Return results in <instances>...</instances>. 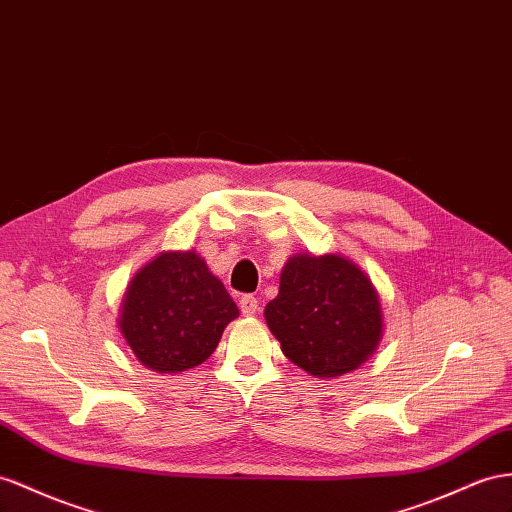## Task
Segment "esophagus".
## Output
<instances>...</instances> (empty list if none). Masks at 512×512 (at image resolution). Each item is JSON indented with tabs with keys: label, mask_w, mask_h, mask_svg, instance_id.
Returning <instances> with one entry per match:
<instances>
[{
	"label": "esophagus",
	"mask_w": 512,
	"mask_h": 512,
	"mask_svg": "<svg viewBox=\"0 0 512 512\" xmlns=\"http://www.w3.org/2000/svg\"><path fill=\"white\" fill-rule=\"evenodd\" d=\"M240 311L244 313V316H255V313L259 311V303L257 298L253 294H244L240 298Z\"/></svg>",
	"instance_id": "esophagus-1"
}]
</instances>
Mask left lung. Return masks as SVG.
Segmentation results:
<instances>
[{
	"label": "left lung",
	"mask_w": 512,
	"mask_h": 512,
	"mask_svg": "<svg viewBox=\"0 0 512 512\" xmlns=\"http://www.w3.org/2000/svg\"><path fill=\"white\" fill-rule=\"evenodd\" d=\"M264 316L283 355L320 378L359 368L383 333L372 281L342 255H294Z\"/></svg>",
	"instance_id": "1"
}]
</instances>
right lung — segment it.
<instances>
[{
    "instance_id": "right-lung-1",
    "label": "right lung",
    "mask_w": 512,
    "mask_h": 512,
    "mask_svg": "<svg viewBox=\"0 0 512 512\" xmlns=\"http://www.w3.org/2000/svg\"><path fill=\"white\" fill-rule=\"evenodd\" d=\"M238 305L196 253H162L129 283L121 333L138 361L177 374L216 350Z\"/></svg>"
}]
</instances>
